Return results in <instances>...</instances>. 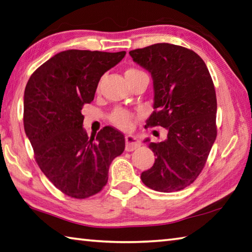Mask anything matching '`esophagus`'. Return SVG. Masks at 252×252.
<instances>
[{"instance_id": "obj_1", "label": "esophagus", "mask_w": 252, "mask_h": 252, "mask_svg": "<svg viewBox=\"0 0 252 252\" xmlns=\"http://www.w3.org/2000/svg\"><path fill=\"white\" fill-rule=\"evenodd\" d=\"M141 146V142L136 136L129 134L126 136V151H133L135 149H138Z\"/></svg>"}]
</instances>
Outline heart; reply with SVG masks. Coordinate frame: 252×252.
<instances>
[{"instance_id":"obj_1","label":"heart","mask_w":252,"mask_h":252,"mask_svg":"<svg viewBox=\"0 0 252 252\" xmlns=\"http://www.w3.org/2000/svg\"><path fill=\"white\" fill-rule=\"evenodd\" d=\"M142 72L138 69H134V68H129L126 71V76H133ZM110 121L113 123L114 126H118L119 129L121 130H130L131 125H132V114L127 112L125 109H116L110 116Z\"/></svg>"}]
</instances>
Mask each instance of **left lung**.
Masks as SVG:
<instances>
[{"label":"left lung","instance_id":"left-lung-1","mask_svg":"<svg viewBox=\"0 0 252 252\" xmlns=\"http://www.w3.org/2000/svg\"><path fill=\"white\" fill-rule=\"evenodd\" d=\"M129 54L153 79L154 111L146 126L167 130L158 143L145 139L157 158L141 180L163 193L181 190L202 172L217 136L212 77L197 54L177 45L154 44Z\"/></svg>","mask_w":252,"mask_h":252}]
</instances>
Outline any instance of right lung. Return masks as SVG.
<instances>
[{
	"mask_svg": "<svg viewBox=\"0 0 252 252\" xmlns=\"http://www.w3.org/2000/svg\"><path fill=\"white\" fill-rule=\"evenodd\" d=\"M126 56L69 49L36 69L24 93V129L48 180L70 197L87 198L108 182L109 166L125 151L120 131L104 126L89 138L81 109L94 98L99 80Z\"/></svg>",
	"mask_w": 252,
	"mask_h": 252,
	"instance_id": "add662e5",
	"label": "right lung"
}]
</instances>
